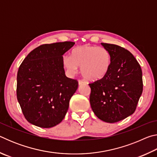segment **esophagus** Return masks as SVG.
<instances>
[{
    "label": "esophagus",
    "mask_w": 157,
    "mask_h": 157,
    "mask_svg": "<svg viewBox=\"0 0 157 157\" xmlns=\"http://www.w3.org/2000/svg\"><path fill=\"white\" fill-rule=\"evenodd\" d=\"M78 83H79V85H82V84H85V82L84 80H82V79H79Z\"/></svg>",
    "instance_id": "obj_1"
}]
</instances>
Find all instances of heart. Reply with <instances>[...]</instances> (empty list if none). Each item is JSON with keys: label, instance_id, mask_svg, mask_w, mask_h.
<instances>
[{"label": "heart", "instance_id": "1", "mask_svg": "<svg viewBox=\"0 0 157 157\" xmlns=\"http://www.w3.org/2000/svg\"><path fill=\"white\" fill-rule=\"evenodd\" d=\"M110 52L104 47L84 45L77 47L71 57H63V65L71 75H75L81 67L82 75L89 80L95 81L104 78L109 70Z\"/></svg>", "mask_w": 157, "mask_h": 157}]
</instances>
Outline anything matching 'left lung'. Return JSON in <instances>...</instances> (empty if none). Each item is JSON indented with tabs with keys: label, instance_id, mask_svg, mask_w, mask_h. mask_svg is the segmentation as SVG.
Wrapping results in <instances>:
<instances>
[{
	"label": "left lung",
	"instance_id": "8db88e82",
	"mask_svg": "<svg viewBox=\"0 0 157 157\" xmlns=\"http://www.w3.org/2000/svg\"><path fill=\"white\" fill-rule=\"evenodd\" d=\"M101 44L110 52L111 62L104 78L89 84L90 104L98 118L113 123L136 110L143 92L142 70L129 50L115 44Z\"/></svg>",
	"mask_w": 157,
	"mask_h": 157
}]
</instances>
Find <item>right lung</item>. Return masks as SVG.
I'll return each instance as SVG.
<instances>
[{"label":"right lung","mask_w":157,"mask_h":157,"mask_svg":"<svg viewBox=\"0 0 157 157\" xmlns=\"http://www.w3.org/2000/svg\"><path fill=\"white\" fill-rule=\"evenodd\" d=\"M72 41L43 44L31 51L17 73V96L25 118L39 127L50 128L64 118L69 101L78 87L65 75L63 55Z\"/></svg>","instance_id":"obj_1"}]
</instances>
